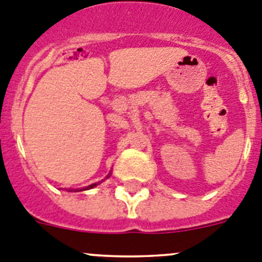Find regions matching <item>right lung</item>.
Returning a JSON list of instances; mask_svg holds the SVG:
<instances>
[{
  "mask_svg": "<svg viewBox=\"0 0 262 262\" xmlns=\"http://www.w3.org/2000/svg\"><path fill=\"white\" fill-rule=\"evenodd\" d=\"M96 183L95 184H91V185H88V187H85V188H83V189H75V192H79V190H85V189H91V188H93V187H96Z\"/></svg>",
  "mask_w": 262,
  "mask_h": 262,
  "instance_id": "obj_1",
  "label": "right lung"
}]
</instances>
